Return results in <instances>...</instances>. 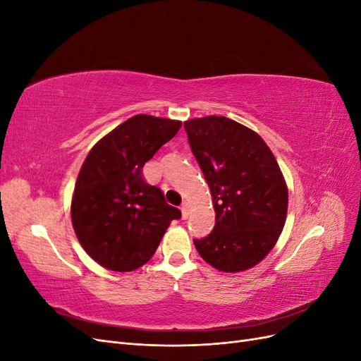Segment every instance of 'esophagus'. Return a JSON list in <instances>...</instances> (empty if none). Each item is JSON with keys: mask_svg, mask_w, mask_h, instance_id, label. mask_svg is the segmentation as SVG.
Here are the masks:
<instances>
[{"mask_svg": "<svg viewBox=\"0 0 361 361\" xmlns=\"http://www.w3.org/2000/svg\"><path fill=\"white\" fill-rule=\"evenodd\" d=\"M190 206H188V203H183L182 204V207H180V212H182V218L183 220H187V218L190 216Z\"/></svg>", "mask_w": 361, "mask_h": 361, "instance_id": "obj_1", "label": "esophagus"}]
</instances>
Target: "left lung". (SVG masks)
Returning <instances> with one entry per match:
<instances>
[{"instance_id": "obj_1", "label": "left lung", "mask_w": 361, "mask_h": 361, "mask_svg": "<svg viewBox=\"0 0 361 361\" xmlns=\"http://www.w3.org/2000/svg\"><path fill=\"white\" fill-rule=\"evenodd\" d=\"M211 188L215 226L195 250L211 267L241 272L277 244L288 215V185L262 137L224 116L183 122Z\"/></svg>"}]
</instances>
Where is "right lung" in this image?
<instances>
[{
    "label": "right lung",
    "mask_w": 361,
    "mask_h": 361,
    "mask_svg": "<svg viewBox=\"0 0 361 361\" xmlns=\"http://www.w3.org/2000/svg\"><path fill=\"white\" fill-rule=\"evenodd\" d=\"M180 120L137 114L92 147L76 178L71 216L76 238L101 267L129 272L154 256L180 211L143 178L145 164L180 129Z\"/></svg>",
    "instance_id": "1"
}]
</instances>
